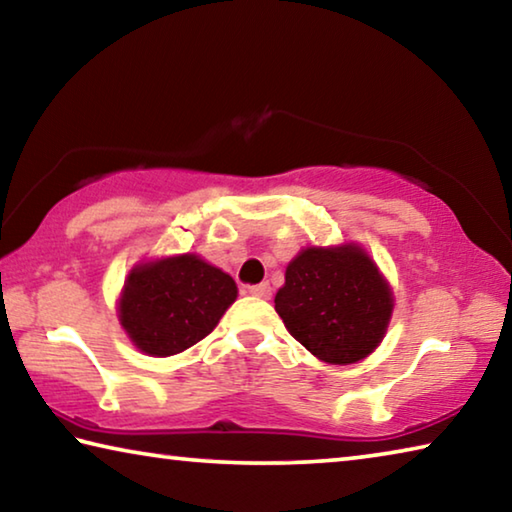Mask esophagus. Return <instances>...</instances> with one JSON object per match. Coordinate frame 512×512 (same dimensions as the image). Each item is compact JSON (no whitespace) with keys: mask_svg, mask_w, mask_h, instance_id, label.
Segmentation results:
<instances>
[{"mask_svg":"<svg viewBox=\"0 0 512 512\" xmlns=\"http://www.w3.org/2000/svg\"><path fill=\"white\" fill-rule=\"evenodd\" d=\"M248 293H250V296H255V298L268 300V298H271V284H268V282L253 284V287H248Z\"/></svg>","mask_w":512,"mask_h":512,"instance_id":"34e87169","label":"esophagus"}]
</instances>
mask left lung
Returning <instances> with one entry per match:
<instances>
[{
	"instance_id": "1",
	"label": "left lung",
	"mask_w": 512,
	"mask_h": 512,
	"mask_svg": "<svg viewBox=\"0 0 512 512\" xmlns=\"http://www.w3.org/2000/svg\"><path fill=\"white\" fill-rule=\"evenodd\" d=\"M275 311L327 363H354L384 339L393 293L359 246L307 248L287 266Z\"/></svg>"
}]
</instances>
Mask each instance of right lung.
Returning <instances> with one entry per match:
<instances>
[{
  "instance_id": "obj_1",
  "label": "right lung",
  "mask_w": 512,
  "mask_h": 512,
  "mask_svg": "<svg viewBox=\"0 0 512 512\" xmlns=\"http://www.w3.org/2000/svg\"><path fill=\"white\" fill-rule=\"evenodd\" d=\"M237 284L196 255L137 266L126 280L119 320L133 343L151 357H171L212 332Z\"/></svg>"
}]
</instances>
